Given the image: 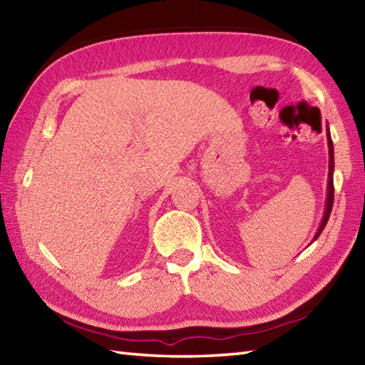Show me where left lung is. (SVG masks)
<instances>
[{
    "label": "left lung",
    "instance_id": "1",
    "mask_svg": "<svg viewBox=\"0 0 365 365\" xmlns=\"http://www.w3.org/2000/svg\"><path fill=\"white\" fill-rule=\"evenodd\" d=\"M328 147H329V174H328V196H327V208H324V215H323V220L320 222V227L317 230V234L314 237L312 242H315L317 238L320 237V234L323 232L324 226H327V222L329 220V215L332 210V204H334V180H332V174H334V145H332V139H331V133H329V128H328Z\"/></svg>",
    "mask_w": 365,
    "mask_h": 365
}]
</instances>
